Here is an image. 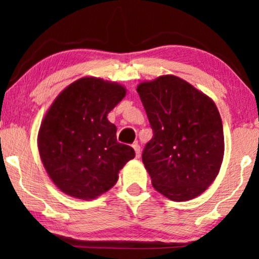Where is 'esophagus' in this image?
Wrapping results in <instances>:
<instances>
[{
  "mask_svg": "<svg viewBox=\"0 0 259 259\" xmlns=\"http://www.w3.org/2000/svg\"><path fill=\"white\" fill-rule=\"evenodd\" d=\"M133 148H134V151H136V157L140 158V146L138 145V143L133 144Z\"/></svg>",
  "mask_w": 259,
  "mask_h": 259,
  "instance_id": "34e87169",
  "label": "esophagus"
}]
</instances>
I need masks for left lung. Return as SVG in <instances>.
<instances>
[{
    "mask_svg": "<svg viewBox=\"0 0 259 259\" xmlns=\"http://www.w3.org/2000/svg\"><path fill=\"white\" fill-rule=\"evenodd\" d=\"M137 92L153 130L143 152L152 185L175 201L200 196L218 176L224 157L217 106L176 75L144 81Z\"/></svg>",
    "mask_w": 259,
    "mask_h": 259,
    "instance_id": "left-lung-1",
    "label": "left lung"
}]
</instances>
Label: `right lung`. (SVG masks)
I'll use <instances>...</instances> for the list:
<instances>
[{
    "instance_id": "add662e5",
    "label": "right lung",
    "mask_w": 259,
    "mask_h": 259,
    "mask_svg": "<svg viewBox=\"0 0 259 259\" xmlns=\"http://www.w3.org/2000/svg\"><path fill=\"white\" fill-rule=\"evenodd\" d=\"M125 95L122 84L84 76L67 86L49 107L37 146L61 192L95 199L115 185L120 169L136 157L132 147L116 141V127L107 119Z\"/></svg>"
}]
</instances>
